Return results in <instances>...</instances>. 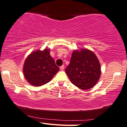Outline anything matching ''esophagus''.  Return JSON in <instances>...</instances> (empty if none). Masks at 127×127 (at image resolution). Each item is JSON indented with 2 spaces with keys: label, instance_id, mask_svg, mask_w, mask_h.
<instances>
[{
  "label": "esophagus",
  "instance_id": "obj_1",
  "mask_svg": "<svg viewBox=\"0 0 127 127\" xmlns=\"http://www.w3.org/2000/svg\"><path fill=\"white\" fill-rule=\"evenodd\" d=\"M60 69L61 70H63L64 69V65H62V66L60 67Z\"/></svg>",
  "mask_w": 127,
  "mask_h": 127
}]
</instances>
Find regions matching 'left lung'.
<instances>
[{
	"label": "left lung",
	"mask_w": 127,
	"mask_h": 127,
	"mask_svg": "<svg viewBox=\"0 0 127 127\" xmlns=\"http://www.w3.org/2000/svg\"><path fill=\"white\" fill-rule=\"evenodd\" d=\"M65 72L73 85L82 90H89L98 82L101 65L94 52L83 48L73 51Z\"/></svg>",
	"instance_id": "obj_1"
}]
</instances>
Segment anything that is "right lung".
<instances>
[{"mask_svg": "<svg viewBox=\"0 0 127 127\" xmlns=\"http://www.w3.org/2000/svg\"><path fill=\"white\" fill-rule=\"evenodd\" d=\"M59 70V67L55 65L48 48L31 52L25 60L23 69L27 82L35 87L49 82Z\"/></svg>", "mask_w": 127, "mask_h": 127, "instance_id": "right-lung-1", "label": "right lung"}]
</instances>
